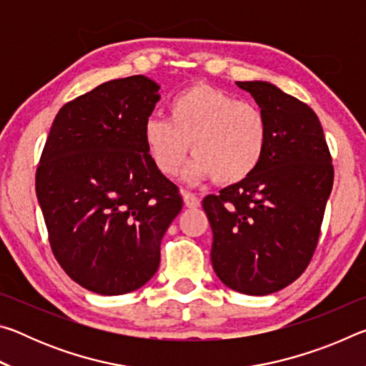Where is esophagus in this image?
Returning <instances> with one entry per match:
<instances>
[{"label": "esophagus", "mask_w": 366, "mask_h": 366, "mask_svg": "<svg viewBox=\"0 0 366 366\" xmlns=\"http://www.w3.org/2000/svg\"><path fill=\"white\" fill-rule=\"evenodd\" d=\"M184 203L187 208H198L200 207V198L192 192H184Z\"/></svg>", "instance_id": "esophagus-1"}]
</instances>
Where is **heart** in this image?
<instances>
[{
	"label": "heart",
	"mask_w": 366,
	"mask_h": 366,
	"mask_svg": "<svg viewBox=\"0 0 366 366\" xmlns=\"http://www.w3.org/2000/svg\"><path fill=\"white\" fill-rule=\"evenodd\" d=\"M144 142L153 164L164 176L176 174L195 154L184 177L237 184L262 163L268 145V121L262 109L209 85H194L169 102L168 119L148 117Z\"/></svg>",
	"instance_id": "obj_1"
}]
</instances>
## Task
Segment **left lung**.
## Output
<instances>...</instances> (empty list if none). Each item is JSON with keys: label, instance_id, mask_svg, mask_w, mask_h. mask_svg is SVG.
<instances>
[{"label": "left lung", "instance_id": "8db88e82", "mask_svg": "<svg viewBox=\"0 0 366 366\" xmlns=\"http://www.w3.org/2000/svg\"><path fill=\"white\" fill-rule=\"evenodd\" d=\"M268 121L262 163L245 181L203 198L212 263L227 287L268 295L299 277L317 249L334 169L323 127L308 104L263 80L235 82Z\"/></svg>", "mask_w": 366, "mask_h": 366}]
</instances>
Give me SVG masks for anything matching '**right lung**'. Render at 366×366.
<instances>
[{
    "label": "right lung",
    "mask_w": 366,
    "mask_h": 366,
    "mask_svg": "<svg viewBox=\"0 0 366 366\" xmlns=\"http://www.w3.org/2000/svg\"><path fill=\"white\" fill-rule=\"evenodd\" d=\"M145 76L109 80L54 117L35 190L49 245L67 276L100 295L132 292L159 266L182 197L157 169L144 124L159 102Z\"/></svg>",
    "instance_id": "right-lung-1"
}]
</instances>
